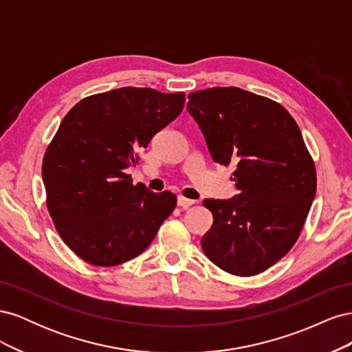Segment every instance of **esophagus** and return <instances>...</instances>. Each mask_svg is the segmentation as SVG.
I'll return each mask as SVG.
<instances>
[{
  "label": "esophagus",
  "instance_id": "1",
  "mask_svg": "<svg viewBox=\"0 0 352 352\" xmlns=\"http://www.w3.org/2000/svg\"><path fill=\"white\" fill-rule=\"evenodd\" d=\"M194 204H195V201H194V199H188V198H185V197H182V195H179V197H177V206H179V207L188 208V207L194 206Z\"/></svg>",
  "mask_w": 352,
  "mask_h": 352
}]
</instances>
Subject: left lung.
I'll return each instance as SVG.
<instances>
[{"label": "left lung", "mask_w": 352, "mask_h": 352, "mask_svg": "<svg viewBox=\"0 0 352 352\" xmlns=\"http://www.w3.org/2000/svg\"><path fill=\"white\" fill-rule=\"evenodd\" d=\"M188 98L211 158L235 167L230 179L239 190L232 199H204L212 226L201 239L202 251L230 274H258L300 236L316 195L313 158L279 102L235 87L195 91Z\"/></svg>", "instance_id": "obj_1"}]
</instances>
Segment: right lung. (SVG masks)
<instances>
[{
  "instance_id": "obj_1",
  "label": "right lung",
  "mask_w": 352,
  "mask_h": 352,
  "mask_svg": "<svg viewBox=\"0 0 352 352\" xmlns=\"http://www.w3.org/2000/svg\"><path fill=\"white\" fill-rule=\"evenodd\" d=\"M185 94L126 87L83 98L42 162L47 207L67 247L92 265L135 258L176 207V195L133 185L136 151L182 113Z\"/></svg>"
}]
</instances>
